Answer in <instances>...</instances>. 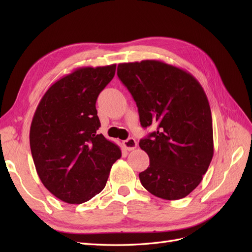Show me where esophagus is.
I'll return each mask as SVG.
<instances>
[{"instance_id":"esophagus-1","label":"esophagus","mask_w":252,"mask_h":252,"mask_svg":"<svg viewBox=\"0 0 252 252\" xmlns=\"http://www.w3.org/2000/svg\"><path fill=\"white\" fill-rule=\"evenodd\" d=\"M123 145H124V147L126 148V150H128V151L133 150V149L136 148V146H138L136 141L133 138H128L127 140H125L123 142Z\"/></svg>"}]
</instances>
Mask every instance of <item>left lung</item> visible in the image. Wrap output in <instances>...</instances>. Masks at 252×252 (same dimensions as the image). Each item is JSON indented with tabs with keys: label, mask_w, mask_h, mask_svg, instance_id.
<instances>
[{
	"label": "left lung",
	"mask_w": 252,
	"mask_h": 252,
	"mask_svg": "<svg viewBox=\"0 0 252 252\" xmlns=\"http://www.w3.org/2000/svg\"><path fill=\"white\" fill-rule=\"evenodd\" d=\"M118 77L138 106L141 125L157 131L140 141L149 167L139 174L145 189L180 200L200 184L213 157L211 110L201 84L161 61L118 65Z\"/></svg>",
	"instance_id": "obj_1"
}]
</instances>
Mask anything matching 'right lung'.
Masks as SVG:
<instances>
[{"label":"right lung","instance_id":"1","mask_svg":"<svg viewBox=\"0 0 252 252\" xmlns=\"http://www.w3.org/2000/svg\"><path fill=\"white\" fill-rule=\"evenodd\" d=\"M116 64L82 67L57 81L37 105L29 141L43 185L61 201L82 204L104 189L120 147L96 131V98Z\"/></svg>","mask_w":252,"mask_h":252}]
</instances>
